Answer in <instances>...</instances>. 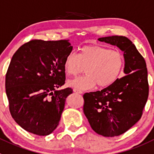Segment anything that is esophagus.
<instances>
[{"mask_svg":"<svg viewBox=\"0 0 154 154\" xmlns=\"http://www.w3.org/2000/svg\"><path fill=\"white\" fill-rule=\"evenodd\" d=\"M74 93H77V94H83V92L81 91H79V90H77V89H74Z\"/></svg>","mask_w":154,"mask_h":154,"instance_id":"1","label":"esophagus"}]
</instances>
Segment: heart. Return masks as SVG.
<instances>
[{
  "label": "heart",
  "instance_id": "heart-1",
  "mask_svg": "<svg viewBox=\"0 0 154 154\" xmlns=\"http://www.w3.org/2000/svg\"><path fill=\"white\" fill-rule=\"evenodd\" d=\"M125 60L117 50L100 45H86L78 55L70 53L63 61V70L67 76L74 77L84 71L86 75L69 80L67 85L77 90H91L97 84L100 88L111 86L120 77Z\"/></svg>",
  "mask_w": 154,
  "mask_h": 154
}]
</instances>
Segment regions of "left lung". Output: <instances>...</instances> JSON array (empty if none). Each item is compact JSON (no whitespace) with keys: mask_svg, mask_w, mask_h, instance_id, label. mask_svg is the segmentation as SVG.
I'll return each instance as SVG.
<instances>
[{"mask_svg":"<svg viewBox=\"0 0 154 154\" xmlns=\"http://www.w3.org/2000/svg\"><path fill=\"white\" fill-rule=\"evenodd\" d=\"M124 52L126 76L110 87L84 95V113L91 128L106 137L127 131L140 119L149 94L145 60L131 40L124 36L99 38Z\"/></svg>","mask_w":154,"mask_h":154,"instance_id":"1","label":"left lung"}]
</instances>
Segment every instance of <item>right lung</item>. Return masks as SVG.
I'll use <instances>...</instances> for the list:
<instances>
[{
    "label": "right lung",
    "mask_w": 154,
    "mask_h": 154,
    "mask_svg": "<svg viewBox=\"0 0 154 154\" xmlns=\"http://www.w3.org/2000/svg\"><path fill=\"white\" fill-rule=\"evenodd\" d=\"M72 50L69 40H34L12 57L5 79L10 112L27 132L47 136L59 124L73 93L70 87L57 90L64 84L63 61Z\"/></svg>",
    "instance_id": "obj_1"
}]
</instances>
